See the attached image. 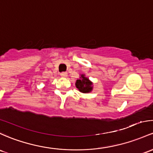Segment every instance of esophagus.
I'll return each instance as SVG.
<instances>
[{"instance_id":"esophagus-1","label":"esophagus","mask_w":153,"mask_h":153,"mask_svg":"<svg viewBox=\"0 0 153 153\" xmlns=\"http://www.w3.org/2000/svg\"><path fill=\"white\" fill-rule=\"evenodd\" d=\"M60 75H61L62 77H63V78H66V77L68 76V73H67V72H62V73H60Z\"/></svg>"}]
</instances>
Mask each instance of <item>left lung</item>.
Returning <instances> with one entry per match:
<instances>
[{"instance_id":"left-lung-1","label":"left lung","mask_w":153,"mask_h":153,"mask_svg":"<svg viewBox=\"0 0 153 153\" xmlns=\"http://www.w3.org/2000/svg\"><path fill=\"white\" fill-rule=\"evenodd\" d=\"M93 83L90 81L88 78L85 76V75H81L79 79L76 80L75 85L76 88L82 93H89L93 89L92 86Z\"/></svg>"}]
</instances>
